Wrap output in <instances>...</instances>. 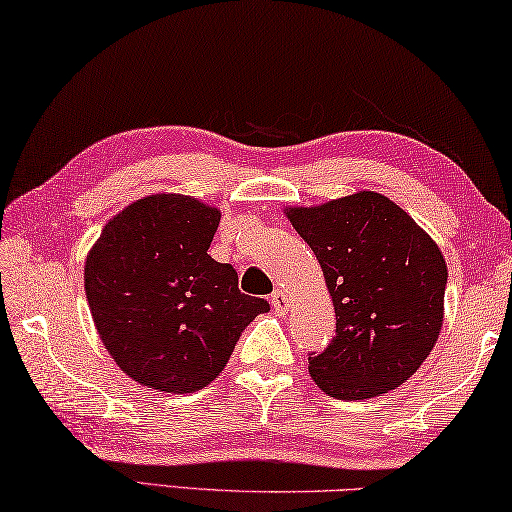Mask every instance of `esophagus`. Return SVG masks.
<instances>
[{
  "mask_svg": "<svg viewBox=\"0 0 512 512\" xmlns=\"http://www.w3.org/2000/svg\"><path fill=\"white\" fill-rule=\"evenodd\" d=\"M271 305H273V310L278 312V314H287L289 307H291V300H289V296L285 294V291L275 289L273 294H271Z\"/></svg>",
  "mask_w": 512,
  "mask_h": 512,
  "instance_id": "esophagus-1",
  "label": "esophagus"
}]
</instances>
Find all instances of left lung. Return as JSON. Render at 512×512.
Segmentation results:
<instances>
[{
    "label": "left lung",
    "instance_id": "1",
    "mask_svg": "<svg viewBox=\"0 0 512 512\" xmlns=\"http://www.w3.org/2000/svg\"><path fill=\"white\" fill-rule=\"evenodd\" d=\"M287 218L319 259L337 316L332 342L310 358L314 383L344 401L403 385L442 330L446 264L437 243L373 191L289 207Z\"/></svg>",
    "mask_w": 512,
    "mask_h": 512
}]
</instances>
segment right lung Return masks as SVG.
Masks as SVG:
<instances>
[{"label":"right lung","instance_id":"add662e5","mask_svg":"<svg viewBox=\"0 0 512 512\" xmlns=\"http://www.w3.org/2000/svg\"><path fill=\"white\" fill-rule=\"evenodd\" d=\"M218 221L216 207L157 193L113 216L88 253L95 328L136 383L198 392L225 369L241 330L269 312L264 298L241 294L230 264L207 255Z\"/></svg>","mask_w":512,"mask_h":512}]
</instances>
